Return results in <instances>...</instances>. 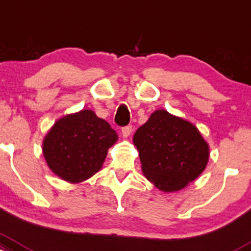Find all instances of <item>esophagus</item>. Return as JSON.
<instances>
[{"instance_id":"34e87169","label":"esophagus","mask_w":251,"mask_h":251,"mask_svg":"<svg viewBox=\"0 0 251 251\" xmlns=\"http://www.w3.org/2000/svg\"><path fill=\"white\" fill-rule=\"evenodd\" d=\"M132 132V126H125V127L121 128V133L124 137H128Z\"/></svg>"}]
</instances>
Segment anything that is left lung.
Instances as JSON below:
<instances>
[{
    "label": "left lung",
    "instance_id": "left-lung-1",
    "mask_svg": "<svg viewBox=\"0 0 251 251\" xmlns=\"http://www.w3.org/2000/svg\"><path fill=\"white\" fill-rule=\"evenodd\" d=\"M133 143L139 151L145 177L159 191L184 188L205 170L210 148L189 121L157 109L136 131Z\"/></svg>",
    "mask_w": 251,
    "mask_h": 251
}]
</instances>
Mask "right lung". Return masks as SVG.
<instances>
[{"label": "right lung", "mask_w": 251, "mask_h": 251, "mask_svg": "<svg viewBox=\"0 0 251 251\" xmlns=\"http://www.w3.org/2000/svg\"><path fill=\"white\" fill-rule=\"evenodd\" d=\"M117 140V132L106 120L90 109H82L54 123L43 140V153L54 174L78 183L101 169Z\"/></svg>", "instance_id": "add662e5"}]
</instances>
